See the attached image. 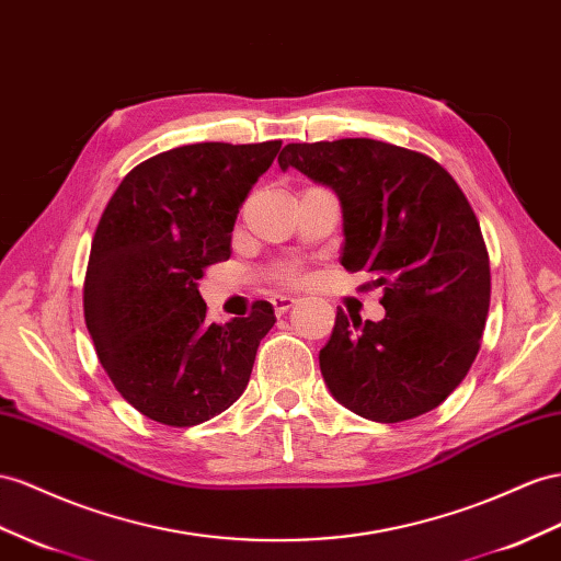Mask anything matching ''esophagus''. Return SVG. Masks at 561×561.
Masks as SVG:
<instances>
[{"label":"esophagus","instance_id":"esophagus-1","mask_svg":"<svg viewBox=\"0 0 561 561\" xmlns=\"http://www.w3.org/2000/svg\"><path fill=\"white\" fill-rule=\"evenodd\" d=\"M296 304H298V298H294V296H275V298H272V308H275L277 314L289 312Z\"/></svg>","mask_w":561,"mask_h":561}]
</instances>
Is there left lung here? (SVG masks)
<instances>
[{
    "instance_id": "left-lung-1",
    "label": "left lung",
    "mask_w": 561,
    "mask_h": 561,
    "mask_svg": "<svg viewBox=\"0 0 561 561\" xmlns=\"http://www.w3.org/2000/svg\"><path fill=\"white\" fill-rule=\"evenodd\" d=\"M296 168L341 204V265L383 286L379 322L341 308L320 369L329 393L371 422L438 408L481 348L491 265L467 196L434 158L377 139L286 144Z\"/></svg>"
}]
</instances>
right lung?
Wrapping results in <instances>:
<instances>
[{
    "instance_id": "obj_1",
    "label": "right lung",
    "mask_w": 561,
    "mask_h": 561,
    "mask_svg": "<svg viewBox=\"0 0 561 561\" xmlns=\"http://www.w3.org/2000/svg\"><path fill=\"white\" fill-rule=\"evenodd\" d=\"M282 141H204L158 153L121 182L99 220L84 277V322L113 386L144 417L194 426L247 389L275 308L206 320L204 270L232 253L251 186Z\"/></svg>"
}]
</instances>
